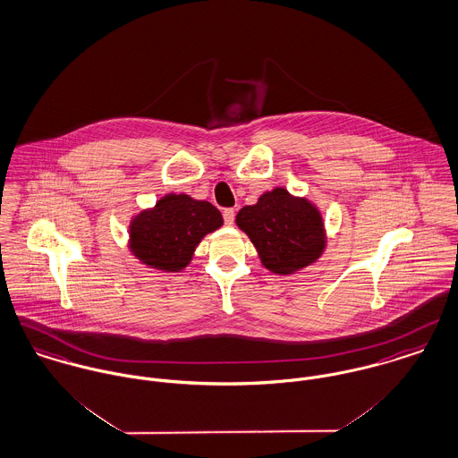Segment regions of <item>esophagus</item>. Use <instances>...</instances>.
I'll return each mask as SVG.
<instances>
[{
	"label": "esophagus",
	"mask_w": 458,
	"mask_h": 458,
	"mask_svg": "<svg viewBox=\"0 0 458 458\" xmlns=\"http://www.w3.org/2000/svg\"><path fill=\"white\" fill-rule=\"evenodd\" d=\"M224 222H225V225H233L234 224V216H236V211L233 208L224 209Z\"/></svg>",
	"instance_id": "34e87169"
}]
</instances>
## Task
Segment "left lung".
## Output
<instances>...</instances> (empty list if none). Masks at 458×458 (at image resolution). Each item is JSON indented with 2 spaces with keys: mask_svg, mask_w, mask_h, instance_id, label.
Here are the masks:
<instances>
[{
  "mask_svg": "<svg viewBox=\"0 0 458 458\" xmlns=\"http://www.w3.org/2000/svg\"><path fill=\"white\" fill-rule=\"evenodd\" d=\"M236 224L249 234L262 264L278 275H291L313 264L326 247L318 209L285 189H275L243 207Z\"/></svg>",
  "mask_w": 458,
  "mask_h": 458,
  "instance_id": "obj_1",
  "label": "left lung"
}]
</instances>
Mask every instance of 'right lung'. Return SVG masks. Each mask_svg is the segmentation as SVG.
Segmentation results:
<instances>
[{
  "instance_id": "1",
  "label": "right lung",
  "mask_w": 458,
  "mask_h": 458,
  "mask_svg": "<svg viewBox=\"0 0 458 458\" xmlns=\"http://www.w3.org/2000/svg\"><path fill=\"white\" fill-rule=\"evenodd\" d=\"M208 201L167 194L156 208L141 211L131 225V250L147 266L176 273L185 267L205 234L222 225Z\"/></svg>"
}]
</instances>
